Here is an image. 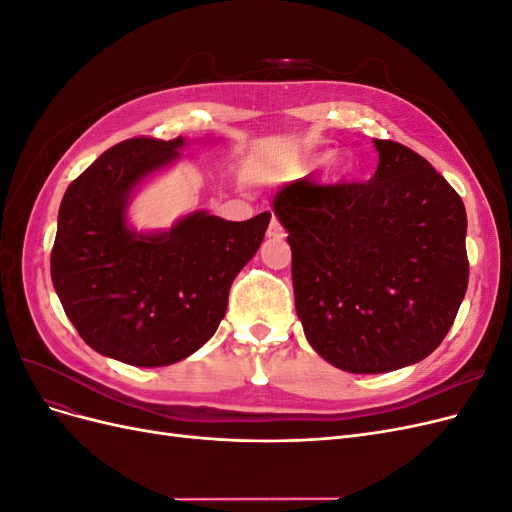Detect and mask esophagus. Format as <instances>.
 I'll list each match as a JSON object with an SVG mask.
<instances>
[{"label": "esophagus", "mask_w": 512, "mask_h": 512, "mask_svg": "<svg viewBox=\"0 0 512 512\" xmlns=\"http://www.w3.org/2000/svg\"><path fill=\"white\" fill-rule=\"evenodd\" d=\"M267 235H269V237H273V239H282V237H286L284 226L280 224V220H277V218H271V224H269V228H267Z\"/></svg>", "instance_id": "34e87169"}]
</instances>
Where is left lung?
<instances>
[{"label": "left lung", "instance_id": "left-lung-1", "mask_svg": "<svg viewBox=\"0 0 512 512\" xmlns=\"http://www.w3.org/2000/svg\"><path fill=\"white\" fill-rule=\"evenodd\" d=\"M365 183H288L273 200L307 342L350 374L423 361L468 288L466 207L423 156L376 138Z\"/></svg>", "mask_w": 512, "mask_h": 512}]
</instances>
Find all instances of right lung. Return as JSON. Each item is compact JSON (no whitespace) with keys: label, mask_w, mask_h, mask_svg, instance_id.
<instances>
[{"label":"right lung","mask_w":512,"mask_h":512,"mask_svg":"<svg viewBox=\"0 0 512 512\" xmlns=\"http://www.w3.org/2000/svg\"><path fill=\"white\" fill-rule=\"evenodd\" d=\"M183 143L136 136L106 149L59 207L51 277L64 312L87 346L136 367L177 363L209 342L271 220L269 211L245 222L196 211L160 235L132 232V188Z\"/></svg>","instance_id":"add662e5"}]
</instances>
